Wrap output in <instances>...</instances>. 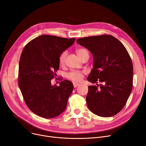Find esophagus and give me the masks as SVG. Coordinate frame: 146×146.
Segmentation results:
<instances>
[{
    "instance_id": "1",
    "label": "esophagus",
    "mask_w": 146,
    "mask_h": 146,
    "mask_svg": "<svg viewBox=\"0 0 146 146\" xmlns=\"http://www.w3.org/2000/svg\"><path fill=\"white\" fill-rule=\"evenodd\" d=\"M80 85L79 83H73V86H74V88H76V87H78V86H79Z\"/></svg>"
}]
</instances>
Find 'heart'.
Here are the masks:
<instances>
[{
  "label": "heart",
  "mask_w": 146,
  "mask_h": 146,
  "mask_svg": "<svg viewBox=\"0 0 146 146\" xmlns=\"http://www.w3.org/2000/svg\"><path fill=\"white\" fill-rule=\"evenodd\" d=\"M76 53H77V55L78 56V57L80 60L86 54L89 55L88 50H86L85 48H79L76 50ZM67 54V52L66 51L63 52L61 54V55L60 56L59 59H58L59 64L60 66H63L64 64ZM84 74H85V73L82 71L72 70L69 73H67L66 78L68 80H72L73 82H79L83 79Z\"/></svg>",
  "instance_id": "b5f03b06"
}]
</instances>
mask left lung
I'll return each mask as SVG.
<instances>
[{"mask_svg":"<svg viewBox=\"0 0 146 146\" xmlns=\"http://www.w3.org/2000/svg\"><path fill=\"white\" fill-rule=\"evenodd\" d=\"M77 43L94 58L87 80L96 86H88V108L102 117L115 115L124 108L133 87V66L127 49L116 38L106 34L81 38Z\"/></svg>","mask_w":146,"mask_h":146,"instance_id":"left-lung-1","label":"left lung"}]
</instances>
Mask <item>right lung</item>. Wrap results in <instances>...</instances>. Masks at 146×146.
Returning <instances> with one entry per match:
<instances>
[{
  "instance_id": "add662e5",
  "label": "right lung",
  "mask_w": 146,
  "mask_h": 146,
  "mask_svg": "<svg viewBox=\"0 0 146 146\" xmlns=\"http://www.w3.org/2000/svg\"><path fill=\"white\" fill-rule=\"evenodd\" d=\"M75 38L42 35L29 41L19 63L18 85L29 109L44 118L57 117L66 108L73 83L64 80L60 86L51 80L59 68V57L73 45Z\"/></svg>"
}]
</instances>
